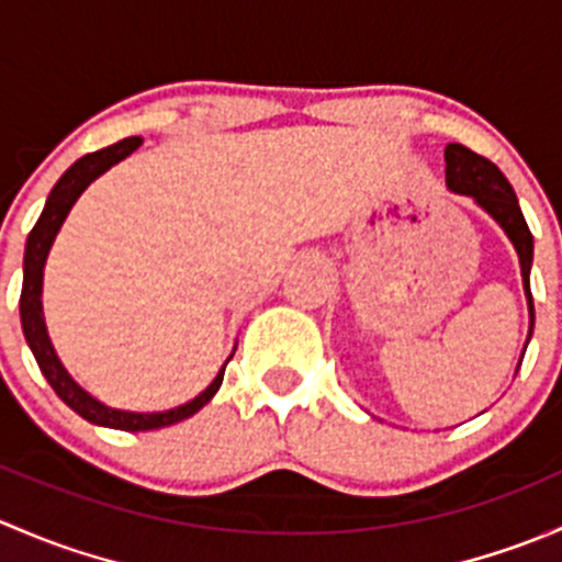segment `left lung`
I'll return each mask as SVG.
<instances>
[{"instance_id": "8db88e82", "label": "left lung", "mask_w": 562, "mask_h": 562, "mask_svg": "<svg viewBox=\"0 0 562 562\" xmlns=\"http://www.w3.org/2000/svg\"><path fill=\"white\" fill-rule=\"evenodd\" d=\"M446 184H449V190L457 192V195L473 198V201L479 203V206L484 209L497 225H501L503 234L508 236V241H512L514 249H517L519 269H522L525 296H527V313H530V328H527V342H530L532 323H536V310H532V296H530L532 234L530 228H527L517 195H514V187L508 184V179L501 173V168H497L495 162L475 155V151H470L468 146L462 144L446 146ZM519 364H522V359H519Z\"/></svg>"}]
</instances>
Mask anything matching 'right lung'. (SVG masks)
Here are the masks:
<instances>
[{
  "instance_id": "1",
  "label": "right lung",
  "mask_w": 562,
  "mask_h": 562,
  "mask_svg": "<svg viewBox=\"0 0 562 562\" xmlns=\"http://www.w3.org/2000/svg\"><path fill=\"white\" fill-rule=\"evenodd\" d=\"M144 144V138L133 135V138H124L119 144L105 146V149L92 151V155H83L81 160L72 162L65 173L59 176V181L54 184V190L48 192V201H45L43 214L32 228L30 239H26L24 249V285H21V326H24L26 345L35 353L40 370H43L45 381L50 383V389L59 394V400L67 407L78 413L87 422L98 424V427H111V429H124V432H149V429H162L171 427V424L184 422V418L195 416L214 394L223 386V375L228 361L234 359L236 345L231 350V356L225 359V364L220 367V372L214 375V381L198 396H192L184 405H176L171 411H155V413H138V411H119V407L105 405L98 396L89 394L87 389L78 386L72 381L70 372L65 370V364L56 356L54 342L48 337V328H45V315H43V269L45 260H48L50 247H54L56 234H59L61 223L70 214L72 203L81 198V192L92 184L98 176H103L108 168H113L116 162H122L124 157L133 155L138 146Z\"/></svg>"
}]
</instances>
